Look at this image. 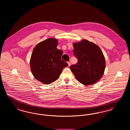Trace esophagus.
Listing matches in <instances>:
<instances>
[{"mask_svg": "<svg viewBox=\"0 0 130 130\" xmlns=\"http://www.w3.org/2000/svg\"><path fill=\"white\" fill-rule=\"evenodd\" d=\"M68 65H69V66H71V62H68Z\"/></svg>", "mask_w": 130, "mask_h": 130, "instance_id": "obj_1", "label": "esophagus"}]
</instances>
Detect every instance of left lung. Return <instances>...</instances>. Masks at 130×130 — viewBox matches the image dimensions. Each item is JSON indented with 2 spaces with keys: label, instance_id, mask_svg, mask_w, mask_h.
Masks as SVG:
<instances>
[{
  "label": "left lung",
  "instance_id": "left-lung-1",
  "mask_svg": "<svg viewBox=\"0 0 130 130\" xmlns=\"http://www.w3.org/2000/svg\"><path fill=\"white\" fill-rule=\"evenodd\" d=\"M76 64L70 68L78 81L84 85L96 83L102 77L105 68V60L99 47L87 40L74 43Z\"/></svg>",
  "mask_w": 130,
  "mask_h": 130
}]
</instances>
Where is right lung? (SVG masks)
<instances>
[{"mask_svg":"<svg viewBox=\"0 0 130 130\" xmlns=\"http://www.w3.org/2000/svg\"><path fill=\"white\" fill-rule=\"evenodd\" d=\"M57 40L50 38L37 44L33 50L30 67L32 74L37 80L50 84L56 80L63 68L68 66L61 59L63 52L57 49Z\"/></svg>","mask_w":130,"mask_h":130,"instance_id":"1","label":"right lung"}]
</instances>
